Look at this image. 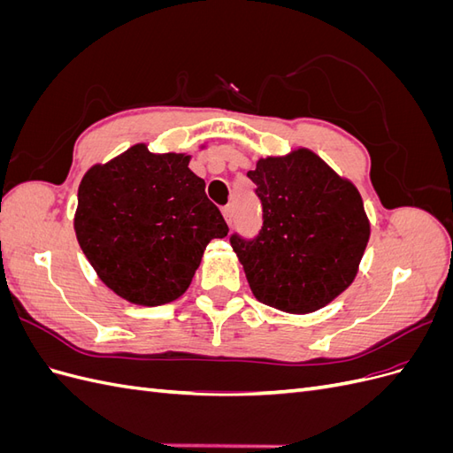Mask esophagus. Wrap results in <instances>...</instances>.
<instances>
[{
  "label": "esophagus",
  "instance_id": "esophagus-1",
  "mask_svg": "<svg viewBox=\"0 0 453 453\" xmlns=\"http://www.w3.org/2000/svg\"><path fill=\"white\" fill-rule=\"evenodd\" d=\"M223 217L226 225H232V221H234V210H232V205H225L223 208Z\"/></svg>",
  "mask_w": 453,
  "mask_h": 453
}]
</instances>
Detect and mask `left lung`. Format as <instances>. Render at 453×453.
<instances>
[{
  "label": "left lung",
  "mask_w": 453,
  "mask_h": 453,
  "mask_svg": "<svg viewBox=\"0 0 453 453\" xmlns=\"http://www.w3.org/2000/svg\"><path fill=\"white\" fill-rule=\"evenodd\" d=\"M263 230L230 238L253 296L285 313H313L344 293L370 238L361 193L306 147L257 160L248 172Z\"/></svg>",
  "instance_id": "obj_1"
}]
</instances>
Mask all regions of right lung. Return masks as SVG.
I'll list each match as a JSON object with an SVG mask.
<instances>
[{"label": "right lung", "mask_w": 453, "mask_h": 453, "mask_svg": "<svg viewBox=\"0 0 453 453\" xmlns=\"http://www.w3.org/2000/svg\"><path fill=\"white\" fill-rule=\"evenodd\" d=\"M188 162L187 153H150L147 143H135L81 180L77 242L96 276L132 304L180 298L208 243L228 234Z\"/></svg>", "instance_id": "obj_1"}]
</instances>
